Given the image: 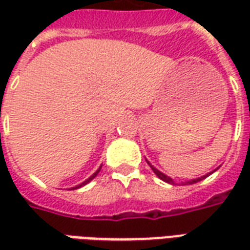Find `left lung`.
<instances>
[{"mask_svg": "<svg viewBox=\"0 0 250 250\" xmlns=\"http://www.w3.org/2000/svg\"><path fill=\"white\" fill-rule=\"evenodd\" d=\"M147 163H148V165H150V167H151L152 171H154V173L157 174V177H158V178H161V179H162V181H165V182H167V184L175 185V184H174V181H173V179L170 178V177H167V175H165V174H163V173H161V171H159V170H157V168L154 167V166H152V165H151V163H150V162H147ZM214 171H215V170H214ZM211 173H213V171H211ZM211 173H209V174H211ZM209 174H206V175H204V177H201V178L191 179V181H188V182H185V184H188V185L197 184V182H199V181H202V179L206 178V177H208V175H209Z\"/></svg>", "mask_w": 250, "mask_h": 250, "instance_id": "left-lung-1", "label": "left lung"}]
</instances>
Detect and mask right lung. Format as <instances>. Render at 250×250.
Here are the masks:
<instances>
[{
  "label": "right lung",
  "mask_w": 250,
  "mask_h": 250,
  "mask_svg": "<svg viewBox=\"0 0 250 250\" xmlns=\"http://www.w3.org/2000/svg\"><path fill=\"white\" fill-rule=\"evenodd\" d=\"M100 168H102V167H99V170H98V171H95V173H93L92 175H91V177H89V178L87 179V181H84V182H83V184L77 185L76 188H72L71 190H75V188H82V186H84V185H87L88 182H91V181H92V179L95 178V177H96V175H98V174H99V171H100Z\"/></svg>",
  "instance_id": "add662e5"
}]
</instances>
